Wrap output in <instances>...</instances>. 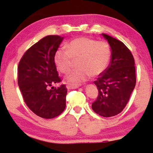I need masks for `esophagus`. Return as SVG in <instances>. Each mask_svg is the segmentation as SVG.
I'll list each match as a JSON object with an SVG mask.
<instances>
[{"label":"esophagus","instance_id":"1","mask_svg":"<svg viewBox=\"0 0 153 153\" xmlns=\"http://www.w3.org/2000/svg\"><path fill=\"white\" fill-rule=\"evenodd\" d=\"M80 87V85L76 84H67V88L68 89H78Z\"/></svg>","mask_w":153,"mask_h":153}]
</instances>
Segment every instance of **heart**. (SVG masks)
Segmentation results:
<instances>
[{
  "instance_id": "obj_1",
  "label": "heart",
  "mask_w": 153,
  "mask_h": 153,
  "mask_svg": "<svg viewBox=\"0 0 153 153\" xmlns=\"http://www.w3.org/2000/svg\"><path fill=\"white\" fill-rule=\"evenodd\" d=\"M66 49H58L53 60L59 72L70 71L74 61L78 60V69L66 78L72 84H79L90 76L100 75L107 67L111 59V48L105 41H97L87 37H78L66 45Z\"/></svg>"
}]
</instances>
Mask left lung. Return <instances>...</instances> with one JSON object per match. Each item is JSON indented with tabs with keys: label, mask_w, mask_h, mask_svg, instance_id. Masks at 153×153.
Instances as JSON below:
<instances>
[{
	"label": "left lung",
	"mask_w": 153,
	"mask_h": 153,
	"mask_svg": "<svg viewBox=\"0 0 153 153\" xmlns=\"http://www.w3.org/2000/svg\"><path fill=\"white\" fill-rule=\"evenodd\" d=\"M111 50L108 67L94 81L97 86V98L91 105L96 114L110 117L121 113L129 100L136 86L134 58L123 42L102 33Z\"/></svg>",
	"instance_id": "obj_1"
}]
</instances>
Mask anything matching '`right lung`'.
<instances>
[{"label":"right lung","mask_w":153,"mask_h":153,"mask_svg":"<svg viewBox=\"0 0 153 153\" xmlns=\"http://www.w3.org/2000/svg\"><path fill=\"white\" fill-rule=\"evenodd\" d=\"M63 39L57 35L42 38L24 53L18 65V86L24 101L31 111L42 118L58 117L66 107L65 85L53 86L62 81L53 56Z\"/></svg>","instance_id":"obj_1"}]
</instances>
